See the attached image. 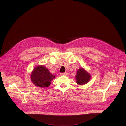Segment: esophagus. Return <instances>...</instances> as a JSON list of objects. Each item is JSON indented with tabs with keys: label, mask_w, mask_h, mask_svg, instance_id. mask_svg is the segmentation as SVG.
<instances>
[{
	"label": "esophagus",
	"mask_w": 126,
	"mask_h": 126,
	"mask_svg": "<svg viewBox=\"0 0 126 126\" xmlns=\"http://www.w3.org/2000/svg\"><path fill=\"white\" fill-rule=\"evenodd\" d=\"M60 75H64V76H67L68 74L67 72H62V73H60Z\"/></svg>",
	"instance_id": "34e87169"
}]
</instances>
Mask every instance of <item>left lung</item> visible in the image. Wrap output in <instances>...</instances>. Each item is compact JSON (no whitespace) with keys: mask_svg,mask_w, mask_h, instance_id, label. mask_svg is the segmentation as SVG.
Instances as JSON below:
<instances>
[{"mask_svg":"<svg viewBox=\"0 0 126 126\" xmlns=\"http://www.w3.org/2000/svg\"><path fill=\"white\" fill-rule=\"evenodd\" d=\"M76 78L77 84L82 85L86 84L90 80V75L83 68H80L77 70Z\"/></svg>","mask_w":126,"mask_h":126,"instance_id":"8db88e82","label":"left lung"}]
</instances>
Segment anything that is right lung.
Listing matches in <instances>:
<instances>
[{
	"label": "right lung",
	"instance_id": "right-lung-1",
	"mask_svg": "<svg viewBox=\"0 0 126 126\" xmlns=\"http://www.w3.org/2000/svg\"><path fill=\"white\" fill-rule=\"evenodd\" d=\"M55 76L43 66L36 67L31 75V80L34 85L39 87H48Z\"/></svg>",
	"mask_w": 126,
	"mask_h": 126
}]
</instances>
